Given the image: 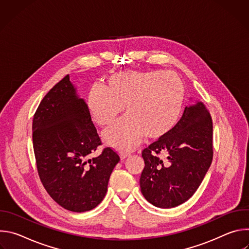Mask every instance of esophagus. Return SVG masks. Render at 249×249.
I'll use <instances>...</instances> for the list:
<instances>
[{
	"label": "esophagus",
	"mask_w": 249,
	"mask_h": 249,
	"mask_svg": "<svg viewBox=\"0 0 249 249\" xmlns=\"http://www.w3.org/2000/svg\"><path fill=\"white\" fill-rule=\"evenodd\" d=\"M130 156H131L130 154H121V155H120V158H121V160H125V159L129 158Z\"/></svg>",
	"instance_id": "34e87169"
}]
</instances>
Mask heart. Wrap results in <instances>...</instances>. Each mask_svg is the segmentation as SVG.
<instances>
[{
	"mask_svg": "<svg viewBox=\"0 0 249 249\" xmlns=\"http://www.w3.org/2000/svg\"><path fill=\"white\" fill-rule=\"evenodd\" d=\"M186 87L175 73L120 71L106 79L104 86H93L88 105L100 126L111 124L123 111L127 116L103 133L108 146L127 153L146 136L160 139L179 122L185 102Z\"/></svg>",
	"mask_w": 249,
	"mask_h": 249,
	"instance_id": "heart-1",
	"label": "heart"
}]
</instances>
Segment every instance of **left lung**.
Segmentation results:
<instances>
[{
	"label": "left lung",
	"instance_id": "obj_1",
	"mask_svg": "<svg viewBox=\"0 0 249 249\" xmlns=\"http://www.w3.org/2000/svg\"><path fill=\"white\" fill-rule=\"evenodd\" d=\"M165 152L166 161L157 155ZM145 168L141 192L159 208H173L187 201L198 189L213 160V122L202 101L186 106L166 136L142 152Z\"/></svg>",
	"mask_w": 249,
	"mask_h": 249
}]
</instances>
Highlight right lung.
<instances>
[{
	"instance_id": "add662e5",
	"label": "right lung",
	"mask_w": 249,
	"mask_h": 249,
	"mask_svg": "<svg viewBox=\"0 0 249 249\" xmlns=\"http://www.w3.org/2000/svg\"><path fill=\"white\" fill-rule=\"evenodd\" d=\"M32 142L40 180L66 210H92L104 198L120 158L110 148L91 160L101 145L89 106L67 75L41 100L33 116Z\"/></svg>"
}]
</instances>
